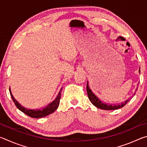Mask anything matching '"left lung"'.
<instances>
[{"label":"left lung","mask_w":147,"mask_h":147,"mask_svg":"<svg viewBox=\"0 0 147 147\" xmlns=\"http://www.w3.org/2000/svg\"><path fill=\"white\" fill-rule=\"evenodd\" d=\"M139 72H140V69H139ZM87 93H88V98L89 99V100L91 102V103L93 104L94 106H96V108H100L102 109H105V110H114V109H117L119 108H123V106H124L127 104L128 102L130 100L129 99L126 100L125 102H124L117 104V105H112V104H106L103 102L100 101L99 99L97 98L95 94L93 93V92L91 91V90L89 88L88 86V82L87 83ZM136 92L134 93V95H135Z\"/></svg>","instance_id":"8db88e82"}]
</instances>
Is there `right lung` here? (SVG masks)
Wrapping results in <instances>:
<instances>
[{
  "label": "right lung",
  "mask_w": 147,
  "mask_h": 147,
  "mask_svg": "<svg viewBox=\"0 0 147 147\" xmlns=\"http://www.w3.org/2000/svg\"><path fill=\"white\" fill-rule=\"evenodd\" d=\"M62 88L61 89V90L59 91L57 97L53 102H52L51 103H50L48 106L45 107V108H44L43 109H36V110H35V109H28L24 108L23 106H22L21 104H20L14 98V97L11 93L10 89H9V93H10V95L11 96V98L12 100H13L14 104H16V107L19 109V110H21L22 112L25 113L26 115H28L29 117H30L41 118V117H45L47 115H50V114L53 113L54 111H56V109L58 108L59 100H60V98H61V92Z\"/></svg>",
  "instance_id": "add662e5"
}]
</instances>
